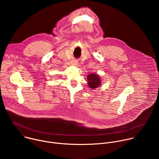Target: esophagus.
<instances>
[{"mask_svg": "<svg viewBox=\"0 0 159 159\" xmlns=\"http://www.w3.org/2000/svg\"><path fill=\"white\" fill-rule=\"evenodd\" d=\"M72 63H73L74 65H78V62H77V61H76V60H73V61H72Z\"/></svg>", "mask_w": 159, "mask_h": 159, "instance_id": "34e87169", "label": "esophagus"}]
</instances>
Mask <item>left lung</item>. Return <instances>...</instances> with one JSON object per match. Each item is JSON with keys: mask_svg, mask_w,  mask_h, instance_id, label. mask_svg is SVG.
Here are the masks:
<instances>
[{"mask_svg": "<svg viewBox=\"0 0 159 159\" xmlns=\"http://www.w3.org/2000/svg\"><path fill=\"white\" fill-rule=\"evenodd\" d=\"M88 86L92 89H94L101 85V80L100 76L96 74H90L87 77Z\"/></svg>", "mask_w": 159, "mask_h": 159, "instance_id": "1", "label": "left lung"}]
</instances>
